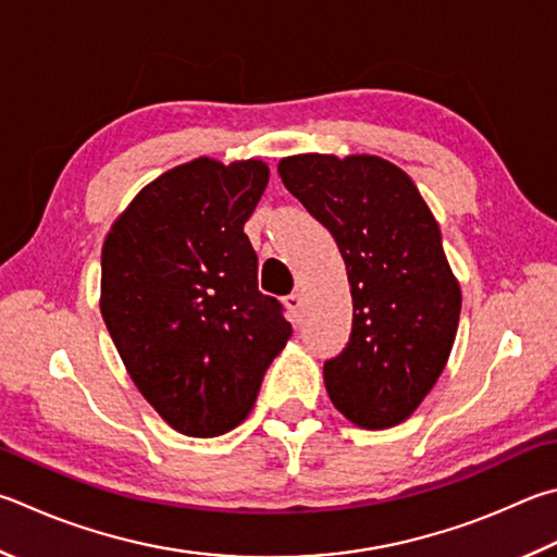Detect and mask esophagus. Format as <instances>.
Segmentation results:
<instances>
[{"instance_id": "obj_1", "label": "esophagus", "mask_w": 557, "mask_h": 557, "mask_svg": "<svg viewBox=\"0 0 557 557\" xmlns=\"http://www.w3.org/2000/svg\"><path fill=\"white\" fill-rule=\"evenodd\" d=\"M285 307H287V311L292 313V319L299 321L301 309H305V299H301L299 292H292L289 297H285Z\"/></svg>"}]
</instances>
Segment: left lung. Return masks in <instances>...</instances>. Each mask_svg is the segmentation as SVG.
Masks as SVG:
<instances>
[{
  "mask_svg": "<svg viewBox=\"0 0 557 557\" xmlns=\"http://www.w3.org/2000/svg\"><path fill=\"white\" fill-rule=\"evenodd\" d=\"M285 187L336 238L352 295L350 343L323 366L329 399L360 429L407 421L438 382L462 292L413 180L368 153L280 160Z\"/></svg>",
  "mask_w": 557,
  "mask_h": 557,
  "instance_id": "obj_1",
  "label": "left lung"
}]
</instances>
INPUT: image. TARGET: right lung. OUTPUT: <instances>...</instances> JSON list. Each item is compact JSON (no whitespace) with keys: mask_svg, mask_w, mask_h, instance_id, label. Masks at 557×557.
<instances>
[{"mask_svg":"<svg viewBox=\"0 0 557 557\" xmlns=\"http://www.w3.org/2000/svg\"><path fill=\"white\" fill-rule=\"evenodd\" d=\"M265 160L199 156L138 191L102 246L109 336L138 392L182 436L248 419L292 323L258 289L244 224L268 187Z\"/></svg>","mask_w":557,"mask_h":557,"instance_id":"add662e5","label":"right lung"}]
</instances>
